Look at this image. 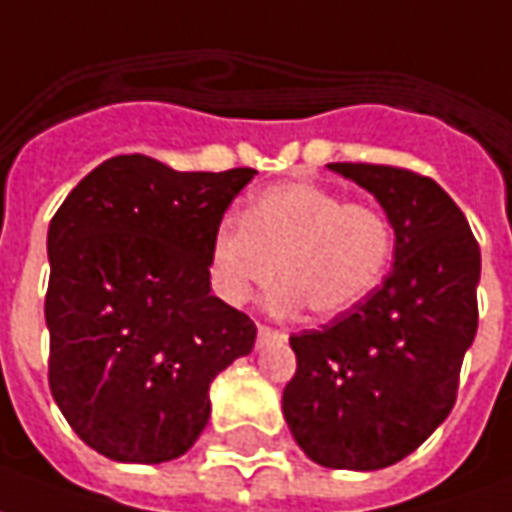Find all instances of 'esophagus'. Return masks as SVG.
Instances as JSON below:
<instances>
[{"label":"esophagus","instance_id":"34e87169","mask_svg":"<svg viewBox=\"0 0 512 512\" xmlns=\"http://www.w3.org/2000/svg\"><path fill=\"white\" fill-rule=\"evenodd\" d=\"M274 338H282V332L280 330H271V327H257V343H268V341H274Z\"/></svg>","mask_w":512,"mask_h":512}]
</instances>
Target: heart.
<instances>
[{"label":"heart","instance_id":"b5f03b06","mask_svg":"<svg viewBox=\"0 0 512 512\" xmlns=\"http://www.w3.org/2000/svg\"><path fill=\"white\" fill-rule=\"evenodd\" d=\"M391 224L366 205H346L316 182H285L255 196L246 219H224L210 244L213 291L232 307L282 282L271 307L335 318L357 307L388 271Z\"/></svg>","mask_w":512,"mask_h":512}]
</instances>
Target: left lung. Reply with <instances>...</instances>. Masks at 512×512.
Wrapping results in <instances>:
<instances>
[{
    "instance_id": "obj_1",
    "label": "left lung",
    "mask_w": 512,
    "mask_h": 512,
    "mask_svg": "<svg viewBox=\"0 0 512 512\" xmlns=\"http://www.w3.org/2000/svg\"><path fill=\"white\" fill-rule=\"evenodd\" d=\"M327 169L380 202L393 230V271L327 327L291 335L296 374L282 413L313 463L377 471L416 452L452 413L477 335L480 246L430 177L368 163Z\"/></svg>"
}]
</instances>
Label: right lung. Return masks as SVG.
<instances>
[{"label": "right lung", "instance_id": "add662e5", "mask_svg": "<svg viewBox=\"0 0 512 512\" xmlns=\"http://www.w3.org/2000/svg\"><path fill=\"white\" fill-rule=\"evenodd\" d=\"M257 171L99 163L46 235L49 388L71 430L119 463L185 455L210 382L255 346L252 318L210 288V244Z\"/></svg>", "mask_w": 512, "mask_h": 512}]
</instances>
